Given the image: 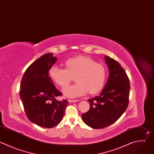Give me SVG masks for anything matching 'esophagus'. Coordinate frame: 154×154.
<instances>
[{"label":"esophagus","mask_w":154,"mask_h":154,"mask_svg":"<svg viewBox=\"0 0 154 154\" xmlns=\"http://www.w3.org/2000/svg\"><path fill=\"white\" fill-rule=\"evenodd\" d=\"M78 100H71V99H69L68 101L69 103H74V102H77Z\"/></svg>","instance_id":"obj_1"}]
</instances>
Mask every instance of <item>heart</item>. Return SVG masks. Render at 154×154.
<instances>
[{
	"instance_id": "heart-1",
	"label": "heart",
	"mask_w": 154,
	"mask_h": 154,
	"mask_svg": "<svg viewBox=\"0 0 154 154\" xmlns=\"http://www.w3.org/2000/svg\"><path fill=\"white\" fill-rule=\"evenodd\" d=\"M66 68L53 65L49 69V75L62 87L68 85L75 77L76 83L65 87L62 92L65 97L76 98L88 91L93 94L99 92L104 86L106 72L103 65L95 63L86 56L72 57L65 62Z\"/></svg>"
}]
</instances>
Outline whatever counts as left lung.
<instances>
[{"label":"left lung","mask_w":154,"mask_h":154,"mask_svg":"<svg viewBox=\"0 0 154 154\" xmlns=\"http://www.w3.org/2000/svg\"><path fill=\"white\" fill-rule=\"evenodd\" d=\"M105 60L109 77L103 89L88 100L90 109L82 114L84 123L93 129L106 128L115 123L125 112L129 103V80L122 66L106 56Z\"/></svg>","instance_id":"1"}]
</instances>
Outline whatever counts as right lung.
Listing matches in <instances>:
<instances>
[{
  "label": "right lung",
  "mask_w": 154,
  "mask_h": 154,
  "mask_svg": "<svg viewBox=\"0 0 154 154\" xmlns=\"http://www.w3.org/2000/svg\"><path fill=\"white\" fill-rule=\"evenodd\" d=\"M57 61L52 53L43 55L26 70L22 79L20 98L30 122L42 128H51L62 120L66 100L58 101L62 93L56 89L49 75V69Z\"/></svg>",
  "instance_id": "add662e5"
}]
</instances>
